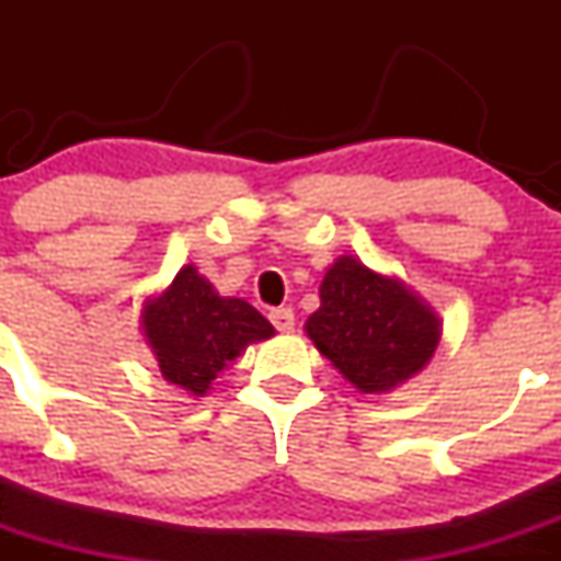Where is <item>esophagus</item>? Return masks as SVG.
<instances>
[{"mask_svg": "<svg viewBox=\"0 0 561 561\" xmlns=\"http://www.w3.org/2000/svg\"><path fill=\"white\" fill-rule=\"evenodd\" d=\"M271 322H274L276 331L282 333H290L293 328H296V314H293V309H271Z\"/></svg>", "mask_w": 561, "mask_h": 561, "instance_id": "esophagus-1", "label": "esophagus"}]
</instances>
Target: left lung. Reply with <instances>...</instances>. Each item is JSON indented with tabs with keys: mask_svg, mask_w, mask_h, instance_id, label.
<instances>
[{
	"mask_svg": "<svg viewBox=\"0 0 561 561\" xmlns=\"http://www.w3.org/2000/svg\"><path fill=\"white\" fill-rule=\"evenodd\" d=\"M307 333L355 388L382 393L428 364L439 320L404 282L339 257L322 279L320 309L307 320Z\"/></svg>",
	"mask_w": 561,
	"mask_h": 561,
	"instance_id": "obj_1",
	"label": "left lung"
}]
</instances>
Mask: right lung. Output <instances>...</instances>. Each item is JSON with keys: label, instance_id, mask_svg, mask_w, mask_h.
Here are the masks:
<instances>
[{"label": "right lung", "instance_id": "obj_1", "mask_svg": "<svg viewBox=\"0 0 561 561\" xmlns=\"http://www.w3.org/2000/svg\"><path fill=\"white\" fill-rule=\"evenodd\" d=\"M144 331L168 382L203 396L247 344L268 339L274 325L241 298H222L192 265L144 312Z\"/></svg>", "mask_w": 561, "mask_h": 561}]
</instances>
